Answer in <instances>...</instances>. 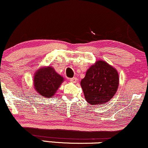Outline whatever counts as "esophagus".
I'll use <instances>...</instances> for the list:
<instances>
[{
	"label": "esophagus",
	"mask_w": 148,
	"mask_h": 148,
	"mask_svg": "<svg viewBox=\"0 0 148 148\" xmlns=\"http://www.w3.org/2000/svg\"><path fill=\"white\" fill-rule=\"evenodd\" d=\"M70 81L73 83H76L77 82V77H73L70 79Z\"/></svg>",
	"instance_id": "34e87169"
}]
</instances>
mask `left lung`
Wrapping results in <instances>:
<instances>
[{
    "label": "left lung",
    "instance_id": "8db88e82",
    "mask_svg": "<svg viewBox=\"0 0 148 148\" xmlns=\"http://www.w3.org/2000/svg\"><path fill=\"white\" fill-rule=\"evenodd\" d=\"M80 84L88 103L92 106L103 104L115 95L119 84V76L115 68L99 60L86 71Z\"/></svg>",
    "mask_w": 148,
    "mask_h": 148
}]
</instances>
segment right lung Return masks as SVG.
<instances>
[{"label":"right lung","mask_w":148,"mask_h":148,"mask_svg":"<svg viewBox=\"0 0 148 148\" xmlns=\"http://www.w3.org/2000/svg\"><path fill=\"white\" fill-rule=\"evenodd\" d=\"M64 80L51 66L40 67L34 73V86L40 95L49 98L55 95Z\"/></svg>","instance_id":"add662e5"}]
</instances>
